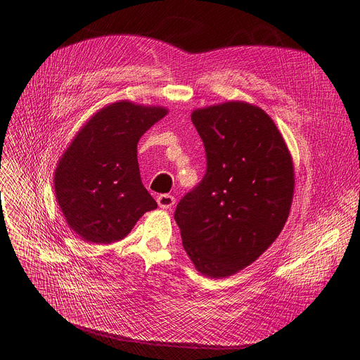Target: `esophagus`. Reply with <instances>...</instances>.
Segmentation results:
<instances>
[{
  "instance_id": "34e87169",
  "label": "esophagus",
  "mask_w": 360,
  "mask_h": 360,
  "mask_svg": "<svg viewBox=\"0 0 360 360\" xmlns=\"http://www.w3.org/2000/svg\"><path fill=\"white\" fill-rule=\"evenodd\" d=\"M157 202L160 205V208L162 210H169L173 205L176 203V198L171 196V195H160L157 198Z\"/></svg>"
}]
</instances>
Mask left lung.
Segmentation results:
<instances>
[{
    "label": "left lung",
    "instance_id": "8db88e82",
    "mask_svg": "<svg viewBox=\"0 0 360 360\" xmlns=\"http://www.w3.org/2000/svg\"><path fill=\"white\" fill-rule=\"evenodd\" d=\"M207 173L176 208L183 248L205 277L224 278L276 242L295 191L293 158L272 118L229 101L192 112Z\"/></svg>",
    "mask_w": 360,
    "mask_h": 360
}]
</instances>
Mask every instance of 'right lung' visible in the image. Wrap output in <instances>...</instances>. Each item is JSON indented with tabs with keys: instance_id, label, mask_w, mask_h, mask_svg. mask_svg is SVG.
<instances>
[{
	"instance_id": "obj_1",
	"label": "right lung",
	"mask_w": 360,
	"mask_h": 360,
	"mask_svg": "<svg viewBox=\"0 0 360 360\" xmlns=\"http://www.w3.org/2000/svg\"><path fill=\"white\" fill-rule=\"evenodd\" d=\"M168 114L164 107L117 101L95 112L61 155L54 174L56 199L82 240H122L158 205L142 184L138 142Z\"/></svg>"
}]
</instances>
